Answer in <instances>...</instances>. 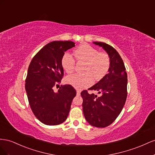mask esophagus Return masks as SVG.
<instances>
[{
  "instance_id": "1",
  "label": "esophagus",
  "mask_w": 155,
  "mask_h": 155,
  "mask_svg": "<svg viewBox=\"0 0 155 155\" xmlns=\"http://www.w3.org/2000/svg\"><path fill=\"white\" fill-rule=\"evenodd\" d=\"M76 90H77V95H81V90L76 89Z\"/></svg>"
}]
</instances>
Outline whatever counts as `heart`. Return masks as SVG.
Returning <instances> with one entry per match:
<instances>
[{"mask_svg": "<svg viewBox=\"0 0 155 155\" xmlns=\"http://www.w3.org/2000/svg\"><path fill=\"white\" fill-rule=\"evenodd\" d=\"M78 61L85 62L82 69L83 74H73L65 78L66 82L77 88H84L90 86L94 81H100L107 74L110 59L108 54L104 52H98V50L89 45H82L74 52ZM61 67L68 73L74 71L75 61L69 53L66 52L61 60Z\"/></svg>", "mask_w": 155, "mask_h": 155, "instance_id": "1", "label": "heart"}]
</instances>
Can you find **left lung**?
Masks as SVG:
<instances>
[{"label": "left lung", "mask_w": 155, "mask_h": 155, "mask_svg": "<svg viewBox=\"0 0 155 155\" xmlns=\"http://www.w3.org/2000/svg\"><path fill=\"white\" fill-rule=\"evenodd\" d=\"M103 47L110 59L108 73L88 90H97L101 97L81 92L82 109L86 121L92 126L104 128L116 120L124 107L127 97V74L120 55L114 47L102 42H94Z\"/></svg>", "instance_id": "1"}]
</instances>
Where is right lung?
<instances>
[{
	"label": "right lung",
	"mask_w": 155,
	"mask_h": 155,
	"mask_svg": "<svg viewBox=\"0 0 155 155\" xmlns=\"http://www.w3.org/2000/svg\"><path fill=\"white\" fill-rule=\"evenodd\" d=\"M74 44L71 41H52L34 56L29 65L25 90L34 116L45 125H56L64 122L77 95L69 84L61 86L58 92L53 90L64 76L61 58Z\"/></svg>",
	"instance_id": "obj_1"
}]
</instances>
